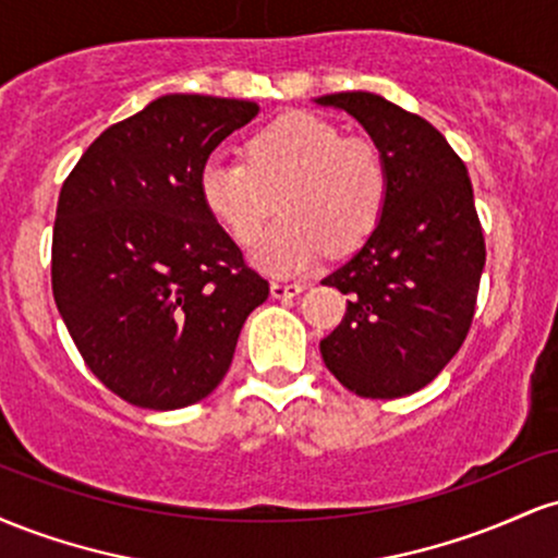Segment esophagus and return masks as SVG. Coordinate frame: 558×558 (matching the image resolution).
I'll return each instance as SVG.
<instances>
[{"mask_svg":"<svg viewBox=\"0 0 558 558\" xmlns=\"http://www.w3.org/2000/svg\"><path fill=\"white\" fill-rule=\"evenodd\" d=\"M304 291V283H280V280H272L270 293L272 299H293Z\"/></svg>","mask_w":558,"mask_h":558,"instance_id":"esophagus-1","label":"esophagus"}]
</instances>
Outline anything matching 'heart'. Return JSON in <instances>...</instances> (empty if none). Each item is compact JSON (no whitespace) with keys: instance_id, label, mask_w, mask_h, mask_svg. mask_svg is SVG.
<instances>
[{"instance_id":"b5f03b06","label":"heart","mask_w":558,"mask_h":558,"mask_svg":"<svg viewBox=\"0 0 558 558\" xmlns=\"http://www.w3.org/2000/svg\"><path fill=\"white\" fill-rule=\"evenodd\" d=\"M241 159H207L198 202L241 246L259 239L278 207L286 217L254 254L272 275L310 270L325 252H354L386 213L390 175L380 146L317 114L286 112L257 128L241 144Z\"/></svg>"}]
</instances>
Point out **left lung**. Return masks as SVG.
<instances>
[{
	"label": "left lung",
	"mask_w": 558,
	"mask_h": 558,
	"mask_svg": "<svg viewBox=\"0 0 558 558\" xmlns=\"http://www.w3.org/2000/svg\"><path fill=\"white\" fill-rule=\"evenodd\" d=\"M317 101L360 120L390 175L373 235L323 280L349 301L319 351L351 393L399 399L438 377L475 317L485 239L472 183L462 157L420 114L367 92Z\"/></svg>",
	"instance_id": "obj_1"
}]
</instances>
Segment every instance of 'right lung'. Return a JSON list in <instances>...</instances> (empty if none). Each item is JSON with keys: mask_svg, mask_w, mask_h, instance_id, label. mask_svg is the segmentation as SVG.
I'll return each mask as SVG.
<instances>
[{"mask_svg": "<svg viewBox=\"0 0 558 558\" xmlns=\"http://www.w3.org/2000/svg\"><path fill=\"white\" fill-rule=\"evenodd\" d=\"M254 101L159 96L83 151L57 202L52 293L83 362L141 409L220 386L270 283L204 213L198 170Z\"/></svg>", "mask_w": 558, "mask_h": 558, "instance_id": "right-lung-1", "label": "right lung"}]
</instances>
